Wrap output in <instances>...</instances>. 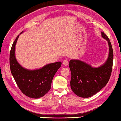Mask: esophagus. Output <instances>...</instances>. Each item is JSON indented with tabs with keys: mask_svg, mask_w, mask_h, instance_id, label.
I'll return each instance as SVG.
<instances>
[{
	"mask_svg": "<svg viewBox=\"0 0 121 121\" xmlns=\"http://www.w3.org/2000/svg\"><path fill=\"white\" fill-rule=\"evenodd\" d=\"M63 64L64 66L68 65V61L67 60H64L63 62Z\"/></svg>",
	"mask_w": 121,
	"mask_h": 121,
	"instance_id": "34e87169",
	"label": "esophagus"
}]
</instances>
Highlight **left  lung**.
<instances>
[{
	"label": "left lung",
	"mask_w": 121,
	"mask_h": 121,
	"mask_svg": "<svg viewBox=\"0 0 121 121\" xmlns=\"http://www.w3.org/2000/svg\"><path fill=\"white\" fill-rule=\"evenodd\" d=\"M102 37L107 41L109 47L106 61L99 67L78 59H71L69 66L72 78L70 87L74 93L80 97H90L105 87L111 74L113 60L112 45L108 37L101 32Z\"/></svg>",
	"instance_id": "left-lung-1"
}]
</instances>
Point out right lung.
Returning <instances> with one entry per match:
<instances>
[{"label":"right lung","mask_w":121,"mask_h":121,"mask_svg":"<svg viewBox=\"0 0 121 121\" xmlns=\"http://www.w3.org/2000/svg\"><path fill=\"white\" fill-rule=\"evenodd\" d=\"M19 37V35L13 43L10 53L11 74L23 94L31 98L39 99L45 95L51 89L52 79L62 63L57 62L46 64L34 70L25 68L19 63L15 57V46Z\"/></svg>","instance_id":"1"}]
</instances>
